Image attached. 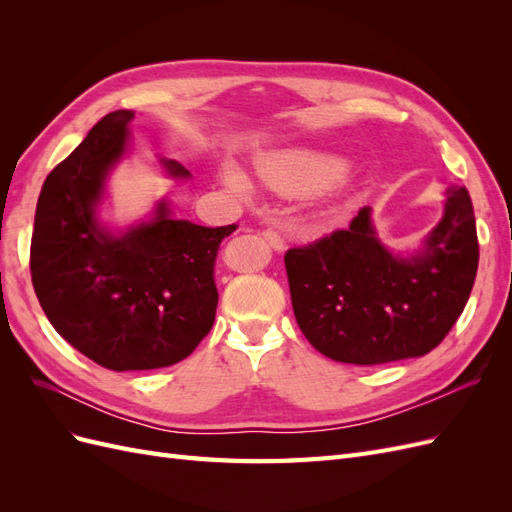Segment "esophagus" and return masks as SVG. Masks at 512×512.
Segmentation results:
<instances>
[{"instance_id": "1", "label": "esophagus", "mask_w": 512, "mask_h": 512, "mask_svg": "<svg viewBox=\"0 0 512 512\" xmlns=\"http://www.w3.org/2000/svg\"><path fill=\"white\" fill-rule=\"evenodd\" d=\"M262 237H265V241L273 247L275 252H282L284 250V239H282V235L277 230H273V228L262 230Z\"/></svg>"}]
</instances>
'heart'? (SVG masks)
Listing matches in <instances>:
<instances>
[{
	"instance_id": "heart-1",
	"label": "heart",
	"mask_w": 512,
	"mask_h": 512,
	"mask_svg": "<svg viewBox=\"0 0 512 512\" xmlns=\"http://www.w3.org/2000/svg\"><path fill=\"white\" fill-rule=\"evenodd\" d=\"M258 173L271 190L284 196H309L329 190L346 175V162L335 156L309 151H292L271 156L258 164ZM224 183L232 192L247 194L250 183L237 168H224Z\"/></svg>"
}]
</instances>
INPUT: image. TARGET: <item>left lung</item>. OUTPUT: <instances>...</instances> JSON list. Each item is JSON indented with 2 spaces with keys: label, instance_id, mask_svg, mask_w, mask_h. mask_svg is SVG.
<instances>
[{
  "label": "left lung",
  "instance_id": "obj_1",
  "mask_svg": "<svg viewBox=\"0 0 512 512\" xmlns=\"http://www.w3.org/2000/svg\"><path fill=\"white\" fill-rule=\"evenodd\" d=\"M299 329L339 363L380 365L436 348L461 316L478 269L466 188H446L442 220L416 252L395 254L363 207L348 230L284 256Z\"/></svg>",
  "mask_w": 512,
  "mask_h": 512
}]
</instances>
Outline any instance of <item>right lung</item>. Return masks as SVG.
<instances>
[{
  "label": "right lung",
  "instance_id": "right-lung-1",
  "mask_svg": "<svg viewBox=\"0 0 512 512\" xmlns=\"http://www.w3.org/2000/svg\"><path fill=\"white\" fill-rule=\"evenodd\" d=\"M132 111H115L46 177L36 207L29 269L55 331L113 371L168 367L211 331L220 243L237 226L173 218L160 200L149 220L111 230L98 218L108 173L128 153ZM173 179L190 170L160 158Z\"/></svg>",
  "mask_w": 512,
  "mask_h": 512
}]
</instances>
